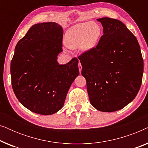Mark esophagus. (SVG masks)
<instances>
[{"label":"esophagus","mask_w":148,"mask_h":148,"mask_svg":"<svg viewBox=\"0 0 148 148\" xmlns=\"http://www.w3.org/2000/svg\"><path fill=\"white\" fill-rule=\"evenodd\" d=\"M78 67H79V73H81V72H82V64H81L80 62H79Z\"/></svg>","instance_id":"34e87169"}]
</instances>
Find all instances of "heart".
<instances>
[{
	"label": "heart",
	"mask_w": 148,
	"mask_h": 148,
	"mask_svg": "<svg viewBox=\"0 0 148 148\" xmlns=\"http://www.w3.org/2000/svg\"><path fill=\"white\" fill-rule=\"evenodd\" d=\"M102 34V27L96 22L78 23L66 30L64 43L70 49L79 48L83 52H88L96 48Z\"/></svg>",
	"instance_id": "b5f03b06"
}]
</instances>
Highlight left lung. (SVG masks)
<instances>
[{
    "label": "left lung",
    "instance_id": "1",
    "mask_svg": "<svg viewBox=\"0 0 148 148\" xmlns=\"http://www.w3.org/2000/svg\"><path fill=\"white\" fill-rule=\"evenodd\" d=\"M103 36L96 48L79 56L91 104L98 110H121L137 96L143 73V60L135 36L123 22L97 19Z\"/></svg>",
    "mask_w": 148,
    "mask_h": 148
}]
</instances>
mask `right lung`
<instances>
[{"label": "right lung", "mask_w": 148, "mask_h": 148, "mask_svg": "<svg viewBox=\"0 0 148 148\" xmlns=\"http://www.w3.org/2000/svg\"><path fill=\"white\" fill-rule=\"evenodd\" d=\"M62 36L59 24H35L15 46L11 62L13 90L20 103L37 114L60 110L79 74L77 58L64 64L57 61L62 51Z\"/></svg>", "instance_id": "obj_1"}]
</instances>
